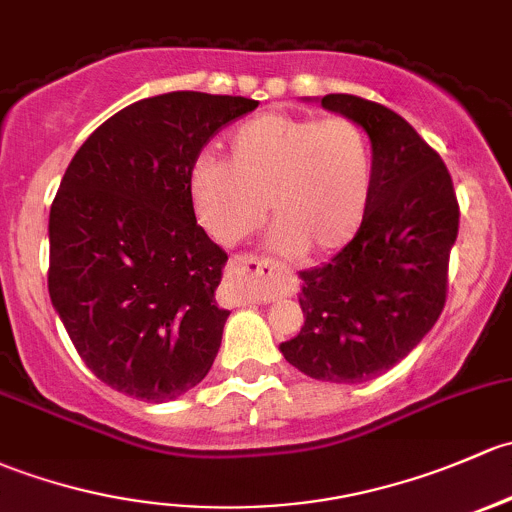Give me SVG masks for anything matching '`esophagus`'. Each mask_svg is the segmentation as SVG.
<instances>
[{
    "label": "esophagus",
    "instance_id": "obj_1",
    "mask_svg": "<svg viewBox=\"0 0 512 512\" xmlns=\"http://www.w3.org/2000/svg\"><path fill=\"white\" fill-rule=\"evenodd\" d=\"M230 267H233V272H238L240 277L257 279L270 274L274 270V262L267 260V257H257V255H235L233 260H230Z\"/></svg>",
    "mask_w": 512,
    "mask_h": 512
}]
</instances>
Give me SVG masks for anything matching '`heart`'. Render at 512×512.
Listing matches in <instances>:
<instances>
[{
    "label": "heart",
    "mask_w": 512,
    "mask_h": 512,
    "mask_svg": "<svg viewBox=\"0 0 512 512\" xmlns=\"http://www.w3.org/2000/svg\"><path fill=\"white\" fill-rule=\"evenodd\" d=\"M375 152L346 115L262 112L230 134L228 161L201 154L188 171L193 211L213 240L235 245L270 206L282 252L343 250L370 213Z\"/></svg>",
    "instance_id": "obj_1"
}]
</instances>
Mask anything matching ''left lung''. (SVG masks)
Here are the masks:
<instances>
[{"mask_svg": "<svg viewBox=\"0 0 512 512\" xmlns=\"http://www.w3.org/2000/svg\"><path fill=\"white\" fill-rule=\"evenodd\" d=\"M321 105L368 132L373 203L360 233L331 262L301 272L306 321L279 351L309 378L353 385L400 363L437 324L459 201L437 149L390 107L346 93L326 95Z\"/></svg>", "mask_w": 512, "mask_h": 512, "instance_id": "8db88e82", "label": "left lung"}]
</instances>
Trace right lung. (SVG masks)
I'll list each match as a JSON object with an SVG mask.
<instances>
[{"label": "right lung", "instance_id": "add662e5", "mask_svg": "<svg viewBox=\"0 0 512 512\" xmlns=\"http://www.w3.org/2000/svg\"><path fill=\"white\" fill-rule=\"evenodd\" d=\"M257 100L193 90L132 102L75 152L48 218V294L95 378L144 402L201 383L228 311V252L196 223L188 171Z\"/></svg>", "mask_w": 512, "mask_h": 512}]
</instances>
